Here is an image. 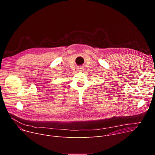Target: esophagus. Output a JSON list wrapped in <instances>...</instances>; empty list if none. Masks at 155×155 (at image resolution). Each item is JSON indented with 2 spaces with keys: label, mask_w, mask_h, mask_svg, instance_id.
Listing matches in <instances>:
<instances>
[{
  "label": "esophagus",
  "mask_w": 155,
  "mask_h": 155,
  "mask_svg": "<svg viewBox=\"0 0 155 155\" xmlns=\"http://www.w3.org/2000/svg\"><path fill=\"white\" fill-rule=\"evenodd\" d=\"M78 71H84V69H83V68H81V67H79V68H78Z\"/></svg>",
  "instance_id": "esophagus-1"
}]
</instances>
